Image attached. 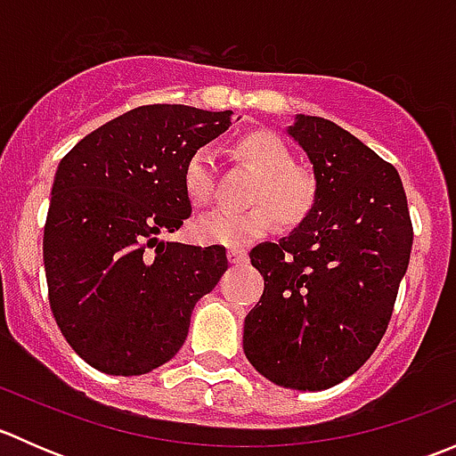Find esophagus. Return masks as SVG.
I'll use <instances>...</instances> for the list:
<instances>
[{
    "mask_svg": "<svg viewBox=\"0 0 456 456\" xmlns=\"http://www.w3.org/2000/svg\"><path fill=\"white\" fill-rule=\"evenodd\" d=\"M227 260L232 262V265H245V262L249 260V254H247L245 249H229Z\"/></svg>",
    "mask_w": 456,
    "mask_h": 456,
    "instance_id": "esophagus-1",
    "label": "esophagus"
}]
</instances>
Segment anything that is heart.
<instances>
[{
	"label": "heart",
	"mask_w": 456,
	"mask_h": 456,
	"mask_svg": "<svg viewBox=\"0 0 456 456\" xmlns=\"http://www.w3.org/2000/svg\"><path fill=\"white\" fill-rule=\"evenodd\" d=\"M238 151L260 174L251 191V202L257 205L245 211L218 209L196 220L191 233L202 245H249L273 227V216L282 227H297L317 202L315 181L296 169L291 150L278 136L269 132L247 134L238 142ZM183 187L194 207L209 205L214 199L216 160L211 147L191 151L183 167Z\"/></svg>",
	"instance_id": "heart-1"
}]
</instances>
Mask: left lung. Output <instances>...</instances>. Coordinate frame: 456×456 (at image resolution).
I'll return each instance as SVG.
<instances>
[{
  "mask_svg": "<svg viewBox=\"0 0 456 456\" xmlns=\"http://www.w3.org/2000/svg\"><path fill=\"white\" fill-rule=\"evenodd\" d=\"M289 134L314 163L317 202L291 236L251 249L265 291L242 346L273 384L324 390L362 369L384 338L412 223L397 169L351 132L300 114Z\"/></svg>",
  "mask_w": 456,
  "mask_h": 456,
  "instance_id": "8db88e82",
  "label": "left lung"
}]
</instances>
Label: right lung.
Here are the masks:
<instances>
[{
	"label": "right lung",
	"mask_w": 456,
	"mask_h": 456,
	"mask_svg": "<svg viewBox=\"0 0 456 456\" xmlns=\"http://www.w3.org/2000/svg\"><path fill=\"white\" fill-rule=\"evenodd\" d=\"M232 110L141 105L59 163L44 227L48 300L92 369L145 375L172 360L196 302L227 271L224 247L159 240L190 218L183 167L232 126Z\"/></svg>",
	"instance_id": "right-lung-1"
}]
</instances>
